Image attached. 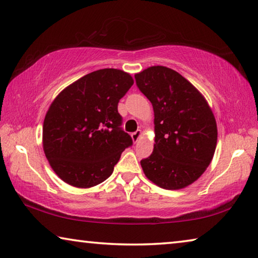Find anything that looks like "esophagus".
<instances>
[{
    "label": "esophagus",
    "instance_id": "obj_1",
    "mask_svg": "<svg viewBox=\"0 0 258 258\" xmlns=\"http://www.w3.org/2000/svg\"><path fill=\"white\" fill-rule=\"evenodd\" d=\"M141 135H142V132H141V131H140V130H138L137 132H134V133L131 134V137H132L133 142H138L139 139L141 138Z\"/></svg>",
    "mask_w": 258,
    "mask_h": 258
}]
</instances>
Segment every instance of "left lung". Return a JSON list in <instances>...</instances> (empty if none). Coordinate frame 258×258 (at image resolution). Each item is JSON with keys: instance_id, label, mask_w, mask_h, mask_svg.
Here are the masks:
<instances>
[{"instance_id": "8db88e82", "label": "left lung", "mask_w": 258, "mask_h": 258, "mask_svg": "<svg viewBox=\"0 0 258 258\" xmlns=\"http://www.w3.org/2000/svg\"><path fill=\"white\" fill-rule=\"evenodd\" d=\"M154 108V151L141 160L148 180L166 190L190 185L211 164L217 125L204 95L181 74L152 66L134 75Z\"/></svg>"}]
</instances>
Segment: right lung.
<instances>
[{
    "instance_id": "right-lung-1",
    "label": "right lung",
    "mask_w": 258,
    "mask_h": 258,
    "mask_svg": "<svg viewBox=\"0 0 258 258\" xmlns=\"http://www.w3.org/2000/svg\"><path fill=\"white\" fill-rule=\"evenodd\" d=\"M120 69L104 68L61 91L43 123V150L51 168L69 185L87 189L111 175L132 139L120 130L119 100L133 85Z\"/></svg>"
}]
</instances>
